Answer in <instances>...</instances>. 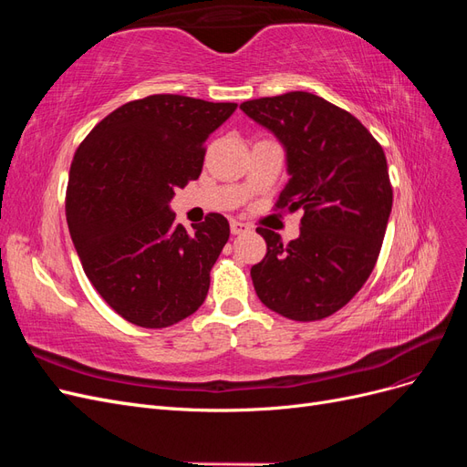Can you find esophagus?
Returning a JSON list of instances; mask_svg holds the SVG:
<instances>
[{"mask_svg":"<svg viewBox=\"0 0 467 467\" xmlns=\"http://www.w3.org/2000/svg\"><path fill=\"white\" fill-rule=\"evenodd\" d=\"M230 230H232V234H234V235H239V234L247 232V230H249V225H247V223H244V222L232 220V223H230Z\"/></svg>","mask_w":467,"mask_h":467,"instance_id":"34e87169","label":"esophagus"}]
</instances>
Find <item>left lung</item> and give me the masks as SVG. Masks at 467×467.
<instances>
[{"instance_id":"8db88e82","label":"left lung","mask_w":467,"mask_h":467,"mask_svg":"<svg viewBox=\"0 0 467 467\" xmlns=\"http://www.w3.org/2000/svg\"><path fill=\"white\" fill-rule=\"evenodd\" d=\"M286 148L290 181L273 210H302L300 237L257 228L266 255L251 266L259 300L294 321L347 306L372 275L393 202L378 140L348 110L307 91L239 105Z\"/></svg>"}]
</instances>
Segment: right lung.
<instances>
[{
	"mask_svg": "<svg viewBox=\"0 0 467 467\" xmlns=\"http://www.w3.org/2000/svg\"><path fill=\"white\" fill-rule=\"evenodd\" d=\"M235 107L150 95L112 110L79 144L66 191L69 235L89 282L126 321L163 329L202 306L230 223L210 212L189 235L169 201L199 179L206 138Z\"/></svg>",
	"mask_w": 467,
	"mask_h": 467,
	"instance_id": "1",
	"label": "right lung"
}]
</instances>
